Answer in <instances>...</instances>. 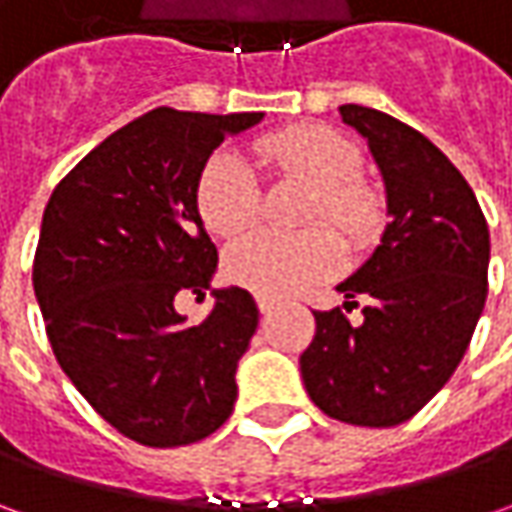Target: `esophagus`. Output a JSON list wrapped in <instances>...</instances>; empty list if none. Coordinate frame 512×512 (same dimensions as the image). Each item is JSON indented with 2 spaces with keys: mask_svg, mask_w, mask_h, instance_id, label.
Listing matches in <instances>:
<instances>
[{
  "mask_svg": "<svg viewBox=\"0 0 512 512\" xmlns=\"http://www.w3.org/2000/svg\"><path fill=\"white\" fill-rule=\"evenodd\" d=\"M256 307H259V313H270V310H276V302H273V299H265V296H259V299H256Z\"/></svg>",
  "mask_w": 512,
  "mask_h": 512,
  "instance_id": "esophagus-1",
  "label": "esophagus"
}]
</instances>
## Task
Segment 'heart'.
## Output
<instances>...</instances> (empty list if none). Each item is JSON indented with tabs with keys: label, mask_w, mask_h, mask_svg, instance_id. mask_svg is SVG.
<instances>
[{
	"label": "heart",
	"mask_w": 512,
	"mask_h": 512,
	"mask_svg": "<svg viewBox=\"0 0 512 512\" xmlns=\"http://www.w3.org/2000/svg\"><path fill=\"white\" fill-rule=\"evenodd\" d=\"M253 153L259 165L313 187L307 222L325 219L344 239L364 242L379 222L373 190L356 179L359 150L325 125H296L262 136ZM262 193L253 170L233 153H216L196 182V210L210 233L233 239L256 225ZM342 267V247L325 227L296 236L250 233L227 250L225 276L265 299H282Z\"/></svg>",
	"instance_id": "obj_1"
}]
</instances>
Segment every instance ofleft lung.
<instances>
[{
	"instance_id": "8db88e82",
	"label": "left lung",
	"mask_w": 512,
	"mask_h": 512,
	"mask_svg": "<svg viewBox=\"0 0 512 512\" xmlns=\"http://www.w3.org/2000/svg\"><path fill=\"white\" fill-rule=\"evenodd\" d=\"M344 125L367 139L382 170V242L347 282L344 310L370 296L362 322L339 307L316 310V336L299 367L313 404L359 427L416 416L462 362L487 299L490 233L476 193L419 130L362 105H342Z\"/></svg>"
}]
</instances>
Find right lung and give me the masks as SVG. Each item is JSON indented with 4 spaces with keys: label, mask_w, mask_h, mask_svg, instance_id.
I'll return each mask as SVG.
<instances>
[{
    "label": "right lung",
    "mask_w": 512,
    "mask_h": 512,
    "mask_svg": "<svg viewBox=\"0 0 512 512\" xmlns=\"http://www.w3.org/2000/svg\"><path fill=\"white\" fill-rule=\"evenodd\" d=\"M259 122L150 110L90 150L45 207L33 293L53 356L110 427L145 447L199 442L233 413L259 307L222 287L187 327L173 299L205 296L219 262L196 210L199 173L225 136Z\"/></svg>",
    "instance_id": "obj_1"
}]
</instances>
